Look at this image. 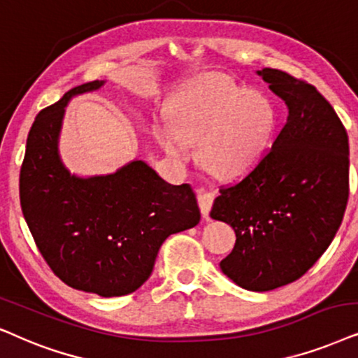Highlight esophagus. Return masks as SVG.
Segmentation results:
<instances>
[{
	"instance_id": "34e87169",
	"label": "esophagus",
	"mask_w": 358,
	"mask_h": 358,
	"mask_svg": "<svg viewBox=\"0 0 358 358\" xmlns=\"http://www.w3.org/2000/svg\"><path fill=\"white\" fill-rule=\"evenodd\" d=\"M213 200H215V194H213L211 192H206L205 188L198 189V205H200L201 215L205 216V218H208V216H210Z\"/></svg>"
}]
</instances>
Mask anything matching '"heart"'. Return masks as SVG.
Returning a JSON list of instances; mask_svg holds the SVG:
<instances>
[{
    "instance_id": "obj_1",
    "label": "heart",
    "mask_w": 358,
    "mask_h": 358,
    "mask_svg": "<svg viewBox=\"0 0 358 358\" xmlns=\"http://www.w3.org/2000/svg\"><path fill=\"white\" fill-rule=\"evenodd\" d=\"M155 134L162 148L183 162L192 142L203 170L221 180L250 173L273 143L278 107L259 89H243L229 79L210 78L182 90Z\"/></svg>"
}]
</instances>
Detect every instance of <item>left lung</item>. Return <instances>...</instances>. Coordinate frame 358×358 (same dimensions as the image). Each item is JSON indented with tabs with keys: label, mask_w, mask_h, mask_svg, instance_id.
Returning a JSON list of instances; mask_svg holds the SVG:
<instances>
[{
	"label": "left lung",
	"mask_w": 358,
	"mask_h": 358,
	"mask_svg": "<svg viewBox=\"0 0 358 358\" xmlns=\"http://www.w3.org/2000/svg\"><path fill=\"white\" fill-rule=\"evenodd\" d=\"M257 74L286 102L287 122L256 169L220 189L210 215L236 233L221 271L266 292L304 275L336 236L348 200V137L314 85L269 67Z\"/></svg>",
	"instance_id": "1"
}]
</instances>
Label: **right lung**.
Returning <instances> with one entry per match:
<instances>
[{
    "label": "right lung",
    "mask_w": 358,
    "mask_h": 358,
    "mask_svg": "<svg viewBox=\"0 0 358 358\" xmlns=\"http://www.w3.org/2000/svg\"><path fill=\"white\" fill-rule=\"evenodd\" d=\"M94 80L67 90L36 115L20 175L21 210L41 255L67 286L101 297L125 296L150 278L170 234L200 223L188 183L165 182L143 160L114 173H71L59 135L72 97L101 89Z\"/></svg>",
    "instance_id": "add662e5"
}]
</instances>
